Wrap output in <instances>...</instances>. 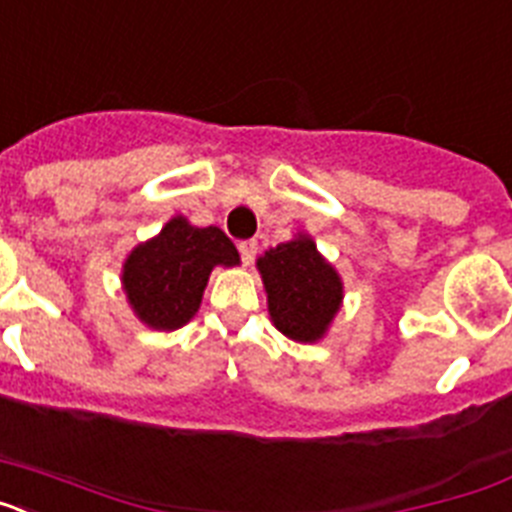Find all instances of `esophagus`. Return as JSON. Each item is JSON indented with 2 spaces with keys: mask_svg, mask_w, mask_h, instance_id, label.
Wrapping results in <instances>:
<instances>
[{
  "mask_svg": "<svg viewBox=\"0 0 512 512\" xmlns=\"http://www.w3.org/2000/svg\"><path fill=\"white\" fill-rule=\"evenodd\" d=\"M238 251H241V261L248 266L253 259H256L259 243H256V241H243V243H238Z\"/></svg>",
  "mask_w": 512,
  "mask_h": 512,
  "instance_id": "34e87169",
  "label": "esophagus"
}]
</instances>
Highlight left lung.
Instances as JSON below:
<instances>
[{"label":"left lung","instance_id":"left-lung-1","mask_svg":"<svg viewBox=\"0 0 512 512\" xmlns=\"http://www.w3.org/2000/svg\"><path fill=\"white\" fill-rule=\"evenodd\" d=\"M259 271L274 325L292 341H318L341 307L343 284L315 243L305 235L279 243L261 256Z\"/></svg>","mask_w":512,"mask_h":512}]
</instances>
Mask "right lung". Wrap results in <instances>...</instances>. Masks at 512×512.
Wrapping results in <instances>:
<instances>
[{"instance_id": "right-lung-1", "label": "right lung", "mask_w": 512, "mask_h": 512, "mask_svg": "<svg viewBox=\"0 0 512 512\" xmlns=\"http://www.w3.org/2000/svg\"><path fill=\"white\" fill-rule=\"evenodd\" d=\"M235 266L238 251L220 228H194L174 217L148 243H140L122 266V284L135 315L158 330L189 323L202 302L210 271Z\"/></svg>"}]
</instances>
